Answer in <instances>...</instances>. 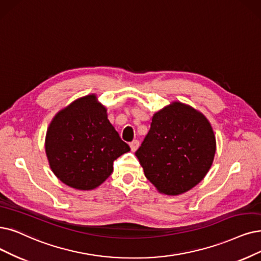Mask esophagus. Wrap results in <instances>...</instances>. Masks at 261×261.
I'll use <instances>...</instances> for the list:
<instances>
[{"mask_svg":"<svg viewBox=\"0 0 261 261\" xmlns=\"http://www.w3.org/2000/svg\"><path fill=\"white\" fill-rule=\"evenodd\" d=\"M129 147H130V149H132V151L135 152V151H136V150L139 148V141H138V140L132 141V142L129 143Z\"/></svg>","mask_w":261,"mask_h":261,"instance_id":"esophagus-1","label":"esophagus"}]
</instances>
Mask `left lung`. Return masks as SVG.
<instances>
[{"mask_svg":"<svg viewBox=\"0 0 261 261\" xmlns=\"http://www.w3.org/2000/svg\"><path fill=\"white\" fill-rule=\"evenodd\" d=\"M215 150L210 122L193 107L173 101L154 113L151 128L135 154L156 190L176 196L204 178Z\"/></svg>","mask_w":261,"mask_h":261,"instance_id":"obj_1","label":"left lung"}]
</instances>
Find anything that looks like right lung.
<instances>
[{
    "mask_svg": "<svg viewBox=\"0 0 261 261\" xmlns=\"http://www.w3.org/2000/svg\"><path fill=\"white\" fill-rule=\"evenodd\" d=\"M45 149L57 178L80 191L105 182L113 162L130 150L95 94L80 97L56 114L47 129Z\"/></svg>",
    "mask_w": 261,
    "mask_h": 261,
    "instance_id": "right-lung-1",
    "label": "right lung"
}]
</instances>
